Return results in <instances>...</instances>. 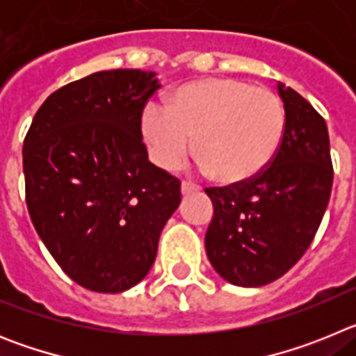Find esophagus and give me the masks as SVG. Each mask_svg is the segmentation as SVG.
Masks as SVG:
<instances>
[{"instance_id":"1","label":"esophagus","mask_w":356,"mask_h":356,"mask_svg":"<svg viewBox=\"0 0 356 356\" xmlns=\"http://www.w3.org/2000/svg\"><path fill=\"white\" fill-rule=\"evenodd\" d=\"M201 187L200 185L193 184V181H184L181 184V194H193V193H200Z\"/></svg>"}]
</instances>
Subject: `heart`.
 I'll list each match as a JSON object with an SVG mask.
<instances>
[{
    "label": "heart",
    "mask_w": 356,
    "mask_h": 356,
    "mask_svg": "<svg viewBox=\"0 0 356 356\" xmlns=\"http://www.w3.org/2000/svg\"><path fill=\"white\" fill-rule=\"evenodd\" d=\"M284 102L275 90L237 78L181 85L162 110L144 106L140 131L159 168L176 171L191 149L217 181L242 184L264 171L285 134Z\"/></svg>",
    "instance_id": "obj_1"
}]
</instances>
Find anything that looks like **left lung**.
<instances>
[{
	"mask_svg": "<svg viewBox=\"0 0 356 356\" xmlns=\"http://www.w3.org/2000/svg\"><path fill=\"white\" fill-rule=\"evenodd\" d=\"M278 92L287 122L271 163L248 181L205 188L213 205L207 254L222 278L241 287L271 284L303 257L332 194L325 119L282 81Z\"/></svg>",
	"mask_w": 356,
	"mask_h": 356,
	"instance_id": "1",
	"label": "left lung"
}]
</instances>
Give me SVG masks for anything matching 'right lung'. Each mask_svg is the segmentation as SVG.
<instances>
[{
	"mask_svg": "<svg viewBox=\"0 0 356 356\" xmlns=\"http://www.w3.org/2000/svg\"><path fill=\"white\" fill-rule=\"evenodd\" d=\"M155 72L114 69L71 81L37 110L23 144L31 222L62 271L94 292L147 275L181 201L180 180L147 160L143 110Z\"/></svg>",
	"mask_w": 356,
	"mask_h": 356,
	"instance_id": "1",
	"label": "right lung"
}]
</instances>
